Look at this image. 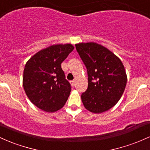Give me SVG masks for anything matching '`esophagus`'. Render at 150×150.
Returning a JSON list of instances; mask_svg holds the SVG:
<instances>
[{"mask_svg": "<svg viewBox=\"0 0 150 150\" xmlns=\"http://www.w3.org/2000/svg\"><path fill=\"white\" fill-rule=\"evenodd\" d=\"M70 83H71V85L72 86H75V85H76V81H71Z\"/></svg>", "mask_w": 150, "mask_h": 150, "instance_id": "1", "label": "esophagus"}]
</instances>
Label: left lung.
Returning <instances> with one entry per match:
<instances>
[{"instance_id":"1","label":"left lung","mask_w":150,"mask_h":150,"mask_svg":"<svg viewBox=\"0 0 150 150\" xmlns=\"http://www.w3.org/2000/svg\"><path fill=\"white\" fill-rule=\"evenodd\" d=\"M76 49L86 67L88 88L82 93L84 107L93 113L110 110L125 91L127 74L115 54L96 42L76 44Z\"/></svg>"}]
</instances>
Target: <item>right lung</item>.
<instances>
[{
	"instance_id": "obj_1",
	"label": "right lung",
	"mask_w": 150,
	"mask_h": 150,
	"mask_svg": "<svg viewBox=\"0 0 150 150\" xmlns=\"http://www.w3.org/2000/svg\"><path fill=\"white\" fill-rule=\"evenodd\" d=\"M74 49L71 44L51 45L35 54L25 64V92L30 101L44 111H57L69 96L71 88L61 64Z\"/></svg>"
}]
</instances>
